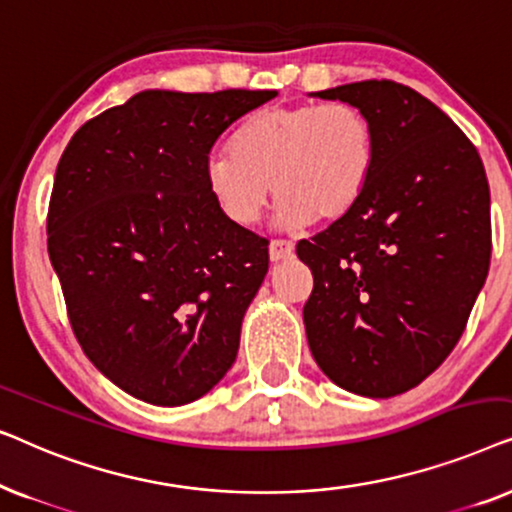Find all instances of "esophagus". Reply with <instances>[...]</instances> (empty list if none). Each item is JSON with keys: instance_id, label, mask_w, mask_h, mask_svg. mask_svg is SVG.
<instances>
[{"instance_id": "34e87169", "label": "esophagus", "mask_w": 512, "mask_h": 512, "mask_svg": "<svg viewBox=\"0 0 512 512\" xmlns=\"http://www.w3.org/2000/svg\"><path fill=\"white\" fill-rule=\"evenodd\" d=\"M293 256V242L289 240H272L270 242V261H284V258Z\"/></svg>"}]
</instances>
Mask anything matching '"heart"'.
<instances>
[{"mask_svg": "<svg viewBox=\"0 0 512 512\" xmlns=\"http://www.w3.org/2000/svg\"><path fill=\"white\" fill-rule=\"evenodd\" d=\"M375 160L373 123L352 104L265 107L237 128L230 153L207 160L205 181L237 226L261 219L275 193L279 223L298 228L345 216L368 188Z\"/></svg>", "mask_w": 512, "mask_h": 512, "instance_id": "heart-1", "label": "heart"}]
</instances>
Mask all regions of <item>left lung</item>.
Masks as SVG:
<instances>
[{"mask_svg": "<svg viewBox=\"0 0 512 512\" xmlns=\"http://www.w3.org/2000/svg\"><path fill=\"white\" fill-rule=\"evenodd\" d=\"M312 97L361 109L377 160L359 202L296 247L314 277L307 342L338 387L398 396L450 356L487 279L485 167L452 118L403 83L359 81Z\"/></svg>", "mask_w": 512, "mask_h": 512, "instance_id": "obj_1", "label": "left lung"}]
</instances>
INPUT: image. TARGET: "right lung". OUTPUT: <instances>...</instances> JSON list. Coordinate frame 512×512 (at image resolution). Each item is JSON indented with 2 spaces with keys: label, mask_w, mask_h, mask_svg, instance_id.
I'll return each mask as SVG.
<instances>
[{
  "label": "right lung",
  "mask_w": 512,
  "mask_h": 512,
  "mask_svg": "<svg viewBox=\"0 0 512 512\" xmlns=\"http://www.w3.org/2000/svg\"><path fill=\"white\" fill-rule=\"evenodd\" d=\"M277 90H142L74 132L55 170L48 256L79 345L151 405L205 396L235 363L268 240L207 191L209 151Z\"/></svg>",
  "instance_id": "1"
}]
</instances>
